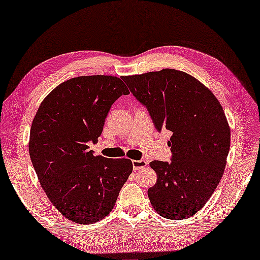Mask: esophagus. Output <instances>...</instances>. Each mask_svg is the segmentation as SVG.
<instances>
[{"instance_id": "1", "label": "esophagus", "mask_w": 260, "mask_h": 260, "mask_svg": "<svg viewBox=\"0 0 260 260\" xmlns=\"http://www.w3.org/2000/svg\"><path fill=\"white\" fill-rule=\"evenodd\" d=\"M132 165H133V170L137 171V170L144 168L147 165V162L145 159H139V160L134 159V160H132Z\"/></svg>"}]
</instances>
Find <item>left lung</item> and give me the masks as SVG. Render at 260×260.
Returning <instances> with one entry per match:
<instances>
[{
	"label": "left lung",
	"mask_w": 260,
	"mask_h": 260,
	"mask_svg": "<svg viewBox=\"0 0 260 260\" xmlns=\"http://www.w3.org/2000/svg\"><path fill=\"white\" fill-rule=\"evenodd\" d=\"M130 92L147 108L155 129L171 131V162L152 160L156 172L148 197L155 212L186 219L205 205L224 172L231 130L220 103L188 74L164 69L125 76Z\"/></svg>",
	"instance_id": "1"
}]
</instances>
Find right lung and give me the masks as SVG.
Listing matches in <instances>:
<instances>
[{
    "mask_svg": "<svg viewBox=\"0 0 260 260\" xmlns=\"http://www.w3.org/2000/svg\"><path fill=\"white\" fill-rule=\"evenodd\" d=\"M126 84L114 76L72 78L41 103L32 120L29 155L48 200L63 217L89 224L104 219L132 172L128 158L94 155L109 111Z\"/></svg>",
    "mask_w": 260,
    "mask_h": 260,
    "instance_id": "add662e5",
    "label": "right lung"
}]
</instances>
